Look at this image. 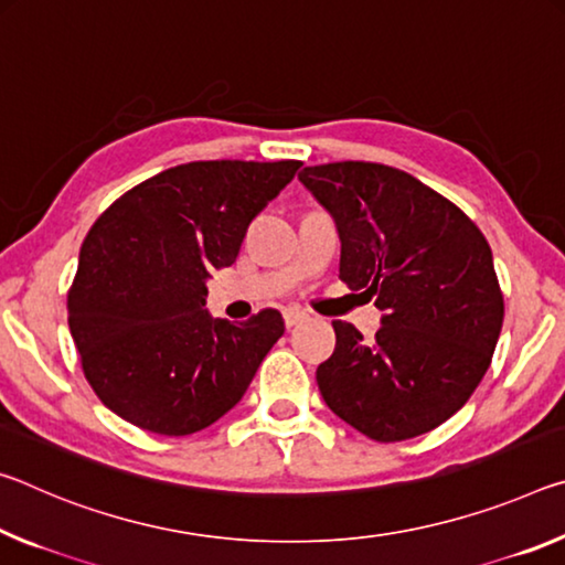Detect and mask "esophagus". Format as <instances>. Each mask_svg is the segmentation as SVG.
Wrapping results in <instances>:
<instances>
[{
  "mask_svg": "<svg viewBox=\"0 0 565 565\" xmlns=\"http://www.w3.org/2000/svg\"><path fill=\"white\" fill-rule=\"evenodd\" d=\"M308 318V312H302V310H298V308H288L282 312V320H285V328H295V326H300V322Z\"/></svg>",
  "mask_w": 565,
  "mask_h": 565,
  "instance_id": "esophagus-1",
  "label": "esophagus"
}]
</instances>
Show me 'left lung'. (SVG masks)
I'll return each instance as SVG.
<instances>
[{
  "mask_svg": "<svg viewBox=\"0 0 565 565\" xmlns=\"http://www.w3.org/2000/svg\"><path fill=\"white\" fill-rule=\"evenodd\" d=\"M298 180L335 220L340 280L383 310L373 340L332 320L322 401L377 443L438 428L483 381L501 335L491 245L463 210L387 164H316Z\"/></svg>",
  "mask_w": 565,
  "mask_h": 565,
  "instance_id": "obj_1",
  "label": "left lung"
}]
</instances>
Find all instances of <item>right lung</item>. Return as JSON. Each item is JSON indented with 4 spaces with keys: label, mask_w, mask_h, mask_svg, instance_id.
I'll return each mask as SVG.
<instances>
[{
    "label": "right lung",
    "mask_w": 565,
    "mask_h": 565,
    "mask_svg": "<svg viewBox=\"0 0 565 565\" xmlns=\"http://www.w3.org/2000/svg\"><path fill=\"white\" fill-rule=\"evenodd\" d=\"M298 160L170 168L115 200L85 237L67 295L82 370L119 418L160 436L220 420L285 332L273 308L245 322L205 310L212 270L235 263L247 225Z\"/></svg>",
    "instance_id": "add662e5"
}]
</instances>
